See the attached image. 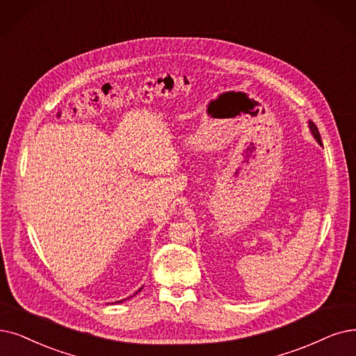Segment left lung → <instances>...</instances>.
Instances as JSON below:
<instances>
[{
  "label": "left lung",
  "mask_w": 356,
  "mask_h": 356,
  "mask_svg": "<svg viewBox=\"0 0 356 356\" xmlns=\"http://www.w3.org/2000/svg\"><path fill=\"white\" fill-rule=\"evenodd\" d=\"M308 127H309V131H311V134H312V137L316 138V141L317 143L320 145V146H323V141H321V136H320V133H318V129H317V125L312 122V121H308Z\"/></svg>",
  "instance_id": "obj_1"
}]
</instances>
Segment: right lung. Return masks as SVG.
I'll use <instances>...</instances> for the list:
<instances>
[{"mask_svg":"<svg viewBox=\"0 0 356 356\" xmlns=\"http://www.w3.org/2000/svg\"><path fill=\"white\" fill-rule=\"evenodd\" d=\"M141 289H143V288H140V289H138V291H137L134 295H137V293H138ZM134 295H133V296H134ZM130 298H131V296H130ZM130 298H127V300H130ZM124 301H125V300H122V301H117V304H118V302H124Z\"/></svg>","mask_w":356,"mask_h":356,"instance_id":"add662e5","label":"right lung"}]
</instances>
